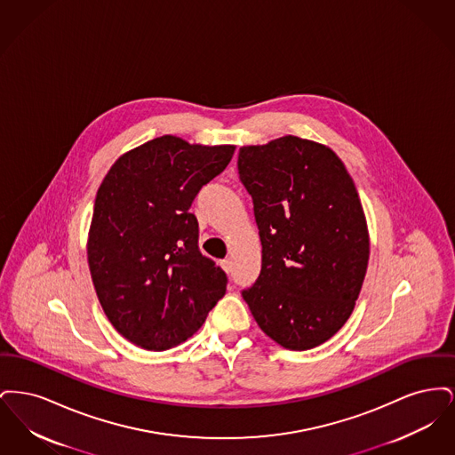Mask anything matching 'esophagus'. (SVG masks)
Returning a JSON list of instances; mask_svg holds the SVG:
<instances>
[{"instance_id": "1", "label": "esophagus", "mask_w": 455, "mask_h": 455, "mask_svg": "<svg viewBox=\"0 0 455 455\" xmlns=\"http://www.w3.org/2000/svg\"><path fill=\"white\" fill-rule=\"evenodd\" d=\"M221 267L225 269V273H230V271H232V267H234V266H232V259H228V258H227V259L221 260Z\"/></svg>"}]
</instances>
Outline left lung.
Listing matches in <instances>:
<instances>
[{
    "label": "left lung",
    "mask_w": 455,
    "mask_h": 455,
    "mask_svg": "<svg viewBox=\"0 0 455 455\" xmlns=\"http://www.w3.org/2000/svg\"><path fill=\"white\" fill-rule=\"evenodd\" d=\"M262 264L242 290L260 329L293 351L319 347L351 315L367 273V220L345 164L315 141L283 136L238 150Z\"/></svg>",
    "instance_id": "1"
}]
</instances>
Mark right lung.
<instances>
[{"label":"right lung","mask_w":455,"mask_h":455,"mask_svg":"<svg viewBox=\"0 0 455 455\" xmlns=\"http://www.w3.org/2000/svg\"><path fill=\"white\" fill-rule=\"evenodd\" d=\"M235 147L160 136L124 153L104 177L88 232V266L110 324L136 347L164 351L191 338L227 291L201 254L196 195Z\"/></svg>","instance_id":"obj_1"}]
</instances>
